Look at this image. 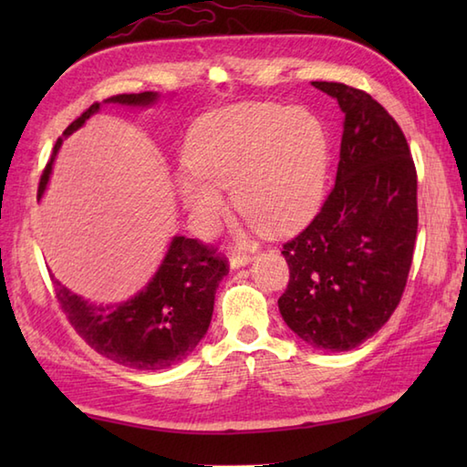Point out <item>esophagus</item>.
<instances>
[{"label":"esophagus","instance_id":"34e87169","mask_svg":"<svg viewBox=\"0 0 467 467\" xmlns=\"http://www.w3.org/2000/svg\"><path fill=\"white\" fill-rule=\"evenodd\" d=\"M253 261V256L251 254H233L231 256V263H228V265H231V269H241V266H246V265H249Z\"/></svg>","mask_w":467,"mask_h":467}]
</instances>
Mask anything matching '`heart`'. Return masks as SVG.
<instances>
[{
  "label": "heart",
  "mask_w": 467,
  "mask_h": 467,
  "mask_svg": "<svg viewBox=\"0 0 467 467\" xmlns=\"http://www.w3.org/2000/svg\"><path fill=\"white\" fill-rule=\"evenodd\" d=\"M188 171L176 191L198 231H211L226 213L221 188L253 231L286 234L321 206L329 144L319 118L271 102H249L202 116L184 144Z\"/></svg>",
  "instance_id": "b5f03b06"
}]
</instances>
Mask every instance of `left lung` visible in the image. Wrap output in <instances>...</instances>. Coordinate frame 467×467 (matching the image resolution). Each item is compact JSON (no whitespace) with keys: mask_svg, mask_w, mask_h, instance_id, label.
Instances as JSON below:
<instances>
[{"mask_svg":"<svg viewBox=\"0 0 467 467\" xmlns=\"http://www.w3.org/2000/svg\"><path fill=\"white\" fill-rule=\"evenodd\" d=\"M345 116L335 186L321 213L283 244L291 279L279 296L289 329L321 351H349L389 319L418 234V174L398 122L369 94L311 82Z\"/></svg>","mask_w":467,"mask_h":467,"instance_id":"8db88e82","label":"left lung"}]
</instances>
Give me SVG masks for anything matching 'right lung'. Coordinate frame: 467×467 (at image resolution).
<instances>
[{
    "label": "right lung",
    "instance_id": "right-lung-1",
    "mask_svg": "<svg viewBox=\"0 0 467 467\" xmlns=\"http://www.w3.org/2000/svg\"><path fill=\"white\" fill-rule=\"evenodd\" d=\"M158 100V92H140L118 94L102 104L150 108ZM102 104H92L66 128L62 138H57L39 181L37 198L46 192L56 156L66 138L100 112ZM226 273L224 259L216 256L213 249L196 239L174 234L152 279L128 301L96 305L69 291L54 275L52 281L69 323L92 349L132 369L161 371L184 361L202 341L213 319L214 293Z\"/></svg>",
    "mask_w": 467,
    "mask_h": 467
}]
</instances>
